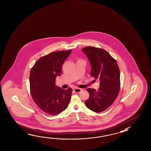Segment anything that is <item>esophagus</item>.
<instances>
[{
  "mask_svg": "<svg viewBox=\"0 0 151 151\" xmlns=\"http://www.w3.org/2000/svg\"><path fill=\"white\" fill-rule=\"evenodd\" d=\"M81 91V89L79 88H75L74 89V92L77 93H79Z\"/></svg>",
  "mask_w": 151,
  "mask_h": 151,
  "instance_id": "obj_1",
  "label": "esophagus"
}]
</instances>
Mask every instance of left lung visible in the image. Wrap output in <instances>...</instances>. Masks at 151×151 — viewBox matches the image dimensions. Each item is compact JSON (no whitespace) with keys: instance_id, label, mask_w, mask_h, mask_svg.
<instances>
[{"instance_id":"8db88e82","label":"left lung","mask_w":151,"mask_h":151,"mask_svg":"<svg viewBox=\"0 0 151 151\" xmlns=\"http://www.w3.org/2000/svg\"><path fill=\"white\" fill-rule=\"evenodd\" d=\"M91 66V76L99 80V88H87L90 97L85 101L88 109L95 112L106 110L114 101L119 94L120 71L116 60L105 50L92 46L81 50Z\"/></svg>"}]
</instances>
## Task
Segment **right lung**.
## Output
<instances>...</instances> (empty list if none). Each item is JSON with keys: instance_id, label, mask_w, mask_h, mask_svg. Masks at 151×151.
Masks as SVG:
<instances>
[{"instance_id": "add662e5", "label": "right lung", "mask_w": 151, "mask_h": 151, "mask_svg": "<svg viewBox=\"0 0 151 151\" xmlns=\"http://www.w3.org/2000/svg\"><path fill=\"white\" fill-rule=\"evenodd\" d=\"M72 50L52 52L39 58L30 71V92L39 108L50 116H55L66 109L71 100V88L62 89L55 85L60 76L62 65Z\"/></svg>"}]
</instances>
